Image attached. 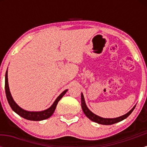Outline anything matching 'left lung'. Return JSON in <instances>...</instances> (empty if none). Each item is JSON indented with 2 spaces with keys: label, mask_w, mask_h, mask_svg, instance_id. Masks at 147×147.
Wrapping results in <instances>:
<instances>
[{
  "label": "left lung",
  "mask_w": 147,
  "mask_h": 147,
  "mask_svg": "<svg viewBox=\"0 0 147 147\" xmlns=\"http://www.w3.org/2000/svg\"><path fill=\"white\" fill-rule=\"evenodd\" d=\"M135 107H136V106H135L134 107H133L129 113H127L126 114L124 115L121 116V117H119L117 118H112V119L103 118V117H99V116L96 115L95 114L92 113L91 112V111L89 110L88 109L86 105L85 100H84L83 94H82V110H83V111H84V114H85L86 115V117L88 118H89L90 120L93 121V122H97V123H98V124H104V125H111V124H115V123H117V122H121V121H122L123 119H126V117H129V115L133 112V110H134Z\"/></svg>",
  "instance_id": "8db88e82"
}]
</instances>
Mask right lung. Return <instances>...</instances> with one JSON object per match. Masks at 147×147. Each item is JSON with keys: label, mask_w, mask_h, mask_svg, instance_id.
I'll use <instances>...</instances> for the list:
<instances>
[{"label": "right lung", "mask_w": 147, "mask_h": 147, "mask_svg": "<svg viewBox=\"0 0 147 147\" xmlns=\"http://www.w3.org/2000/svg\"><path fill=\"white\" fill-rule=\"evenodd\" d=\"M5 88L7 99L8 103H9L11 109H12L15 113H16L18 115L21 116V117L25 118V119H28V120L32 121H41L43 120V119H48V118L50 117V116L54 113V112H55V109H56L59 101L63 97V96L65 95V92L68 91V90H64L63 92L57 97L56 100H55V102H54V104L51 106V107H50L48 109H47V110H45L43 111H39V112H30V111L23 110V109H22L21 107H19V106L16 104V102H14L12 97H11L9 88V85H8L7 71H6L5 74Z\"/></svg>", "instance_id": "add662e5"}]
</instances>
